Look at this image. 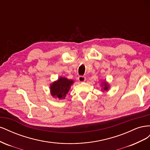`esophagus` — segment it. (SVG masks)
<instances>
[{
    "mask_svg": "<svg viewBox=\"0 0 150 150\" xmlns=\"http://www.w3.org/2000/svg\"><path fill=\"white\" fill-rule=\"evenodd\" d=\"M78 81L79 82H84L86 81V78L84 76H80L78 77Z\"/></svg>",
    "mask_w": 150,
    "mask_h": 150,
    "instance_id": "34e87169",
    "label": "esophagus"
}]
</instances>
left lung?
<instances>
[{
    "instance_id": "1",
    "label": "left lung",
    "mask_w": 150,
    "mask_h": 150,
    "mask_svg": "<svg viewBox=\"0 0 150 150\" xmlns=\"http://www.w3.org/2000/svg\"><path fill=\"white\" fill-rule=\"evenodd\" d=\"M101 87L102 91H108L110 88V85L109 84L106 80H103L101 83Z\"/></svg>"
}]
</instances>
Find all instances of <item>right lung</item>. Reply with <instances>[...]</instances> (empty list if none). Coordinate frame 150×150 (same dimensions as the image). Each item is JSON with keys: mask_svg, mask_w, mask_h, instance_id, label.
<instances>
[{"mask_svg": "<svg viewBox=\"0 0 150 150\" xmlns=\"http://www.w3.org/2000/svg\"><path fill=\"white\" fill-rule=\"evenodd\" d=\"M74 83L73 80L68 79L64 77H59L57 80L50 84V93L53 98L62 100L65 98Z\"/></svg>", "mask_w": 150, "mask_h": 150, "instance_id": "obj_1", "label": "right lung"}]
</instances>
